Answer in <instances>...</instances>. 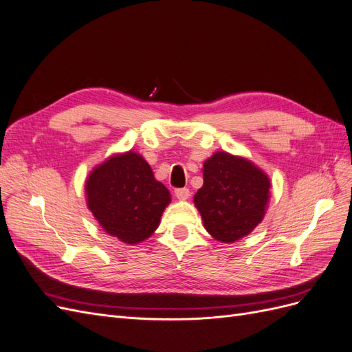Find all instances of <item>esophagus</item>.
Instances as JSON below:
<instances>
[{
    "label": "esophagus",
    "instance_id": "esophagus-1",
    "mask_svg": "<svg viewBox=\"0 0 352 352\" xmlns=\"http://www.w3.org/2000/svg\"><path fill=\"white\" fill-rule=\"evenodd\" d=\"M175 195H176L177 199H188L190 192H189L188 188H179V189L175 190Z\"/></svg>",
    "mask_w": 352,
    "mask_h": 352
}]
</instances>
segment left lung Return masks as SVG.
Returning <instances> with one entry per match:
<instances>
[{
	"mask_svg": "<svg viewBox=\"0 0 352 352\" xmlns=\"http://www.w3.org/2000/svg\"><path fill=\"white\" fill-rule=\"evenodd\" d=\"M204 185L194 197L210 235L232 243L261 223L270 197V179L250 160L214 153L206 160Z\"/></svg>",
	"mask_w": 352,
	"mask_h": 352,
	"instance_id": "8db88e82",
	"label": "left lung"
}]
</instances>
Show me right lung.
Returning a JSON list of instances; mask_svg holds the SVG:
<instances>
[{
    "label": "right lung",
    "instance_id": "add662e5",
    "mask_svg": "<svg viewBox=\"0 0 352 352\" xmlns=\"http://www.w3.org/2000/svg\"><path fill=\"white\" fill-rule=\"evenodd\" d=\"M88 208L100 226L119 241L136 245L150 238L170 204L168 189L155 180L144 157L116 154L87 179Z\"/></svg>",
    "mask_w": 352,
    "mask_h": 352
}]
</instances>
